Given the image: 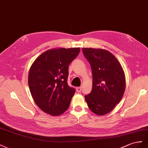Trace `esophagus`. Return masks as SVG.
Masks as SVG:
<instances>
[{
    "label": "esophagus",
    "instance_id": "34e87169",
    "mask_svg": "<svg viewBox=\"0 0 148 148\" xmlns=\"http://www.w3.org/2000/svg\"><path fill=\"white\" fill-rule=\"evenodd\" d=\"M76 90L77 92H80L81 91V87H77L76 88Z\"/></svg>",
    "mask_w": 148,
    "mask_h": 148
}]
</instances>
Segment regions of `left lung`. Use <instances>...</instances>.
<instances>
[{"label":"left lung","instance_id":"8db88e82","mask_svg":"<svg viewBox=\"0 0 148 148\" xmlns=\"http://www.w3.org/2000/svg\"><path fill=\"white\" fill-rule=\"evenodd\" d=\"M91 66L92 89L85 96L88 108L97 115L110 112L121 100L126 86L125 73L120 62L108 51L82 48Z\"/></svg>","mask_w":148,"mask_h":148}]
</instances>
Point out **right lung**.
Here are the masks:
<instances>
[{
    "label": "right lung",
    "mask_w": 148,
    "mask_h": 148,
    "mask_svg": "<svg viewBox=\"0 0 148 148\" xmlns=\"http://www.w3.org/2000/svg\"><path fill=\"white\" fill-rule=\"evenodd\" d=\"M79 48L46 51L33 62L28 73V86L35 102L42 111L58 116L68 108L75 89L67 84L68 66Z\"/></svg>",
    "instance_id": "right-lung-1"
}]
</instances>
